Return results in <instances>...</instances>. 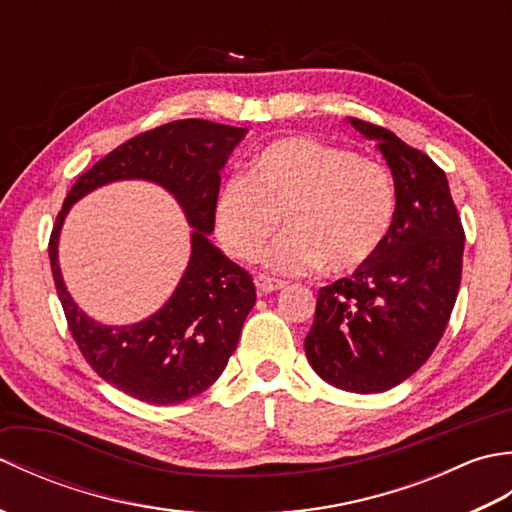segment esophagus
Segmentation results:
<instances>
[{"instance_id":"34e87169","label":"esophagus","mask_w":512,"mask_h":512,"mask_svg":"<svg viewBox=\"0 0 512 512\" xmlns=\"http://www.w3.org/2000/svg\"><path fill=\"white\" fill-rule=\"evenodd\" d=\"M255 286H257L259 292H262V295H268V292L281 290L286 284H284V281H279V279H270L266 275H257L255 277Z\"/></svg>"}]
</instances>
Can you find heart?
I'll use <instances>...</instances> for the list:
<instances>
[{
	"instance_id": "1",
	"label": "heart",
	"mask_w": 512,
	"mask_h": 512,
	"mask_svg": "<svg viewBox=\"0 0 512 512\" xmlns=\"http://www.w3.org/2000/svg\"><path fill=\"white\" fill-rule=\"evenodd\" d=\"M394 215V178L380 162L290 136L259 151L248 176L222 184L213 222L226 253L248 262L281 217L288 233L270 246L264 264L279 275H301L319 266L330 273L361 268L385 244Z\"/></svg>"
}]
</instances>
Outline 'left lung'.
Instances as JSON below:
<instances>
[{
  "label": "left lung",
  "mask_w": 512,
  "mask_h": 512,
  "mask_svg": "<svg viewBox=\"0 0 512 512\" xmlns=\"http://www.w3.org/2000/svg\"><path fill=\"white\" fill-rule=\"evenodd\" d=\"M374 140L394 176L385 244L352 277L319 290L306 356L325 383L380 394L427 363L462 279L464 231L444 171L389 129L347 118Z\"/></svg>",
  "instance_id": "obj_1"
}]
</instances>
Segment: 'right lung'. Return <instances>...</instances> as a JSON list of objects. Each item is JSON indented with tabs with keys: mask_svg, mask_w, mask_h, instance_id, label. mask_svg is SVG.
I'll return each instance as SVG.
<instances>
[{
	"mask_svg": "<svg viewBox=\"0 0 512 512\" xmlns=\"http://www.w3.org/2000/svg\"><path fill=\"white\" fill-rule=\"evenodd\" d=\"M248 134L200 118H184L140 134L74 182L50 237V266L70 332L105 383L149 405H178L209 389L235 352L255 306V284L209 242L220 173ZM123 179L158 183L174 195L192 226V255L177 290L147 320L105 326L85 315L60 275L58 237L64 217L85 194Z\"/></svg>",
	"mask_w": 512,
	"mask_h": 512,
	"instance_id": "add662e5",
	"label": "right lung"
}]
</instances>
